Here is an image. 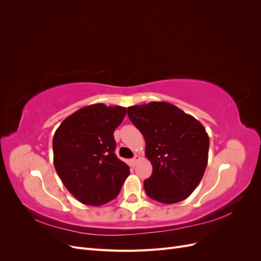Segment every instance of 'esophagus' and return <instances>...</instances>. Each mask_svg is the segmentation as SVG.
Listing matches in <instances>:
<instances>
[{
  "instance_id": "34e87169",
  "label": "esophagus",
  "mask_w": 261,
  "mask_h": 261,
  "mask_svg": "<svg viewBox=\"0 0 261 261\" xmlns=\"http://www.w3.org/2000/svg\"><path fill=\"white\" fill-rule=\"evenodd\" d=\"M139 160H140V155L135 154V156H134L133 159H132V163H133V165H135Z\"/></svg>"
}]
</instances>
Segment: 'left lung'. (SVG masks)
<instances>
[{"instance_id": "8db88e82", "label": "left lung", "mask_w": 261, "mask_h": 261, "mask_svg": "<svg viewBox=\"0 0 261 261\" xmlns=\"http://www.w3.org/2000/svg\"><path fill=\"white\" fill-rule=\"evenodd\" d=\"M132 123L144 135L152 174L144 181L148 197L162 203L186 199L206 171L209 136L192 115L164 101L127 108Z\"/></svg>"}]
</instances>
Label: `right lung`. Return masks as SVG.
<instances>
[{"label": "right lung", "mask_w": 261, "mask_h": 261, "mask_svg": "<svg viewBox=\"0 0 261 261\" xmlns=\"http://www.w3.org/2000/svg\"><path fill=\"white\" fill-rule=\"evenodd\" d=\"M126 108L96 103L67 116L53 136V162L67 191L82 203L102 206L116 198L129 167L114 150L113 133Z\"/></svg>", "instance_id": "right-lung-1"}]
</instances>
